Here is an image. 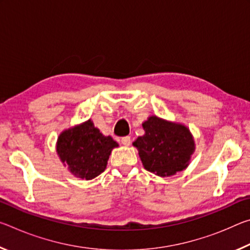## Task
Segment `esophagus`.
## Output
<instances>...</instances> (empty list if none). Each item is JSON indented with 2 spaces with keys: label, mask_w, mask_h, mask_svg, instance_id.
<instances>
[{
  "label": "esophagus",
  "mask_w": 250,
  "mask_h": 250,
  "mask_svg": "<svg viewBox=\"0 0 250 250\" xmlns=\"http://www.w3.org/2000/svg\"><path fill=\"white\" fill-rule=\"evenodd\" d=\"M121 143H122V145H124V146H130L131 138H130V137H124V138H121Z\"/></svg>",
  "instance_id": "34e87169"
}]
</instances>
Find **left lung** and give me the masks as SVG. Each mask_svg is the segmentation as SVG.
Returning <instances> with one entry per match:
<instances>
[{
	"instance_id": "1",
	"label": "left lung",
	"mask_w": 250,
	"mask_h": 250,
	"mask_svg": "<svg viewBox=\"0 0 250 250\" xmlns=\"http://www.w3.org/2000/svg\"><path fill=\"white\" fill-rule=\"evenodd\" d=\"M146 133L133 142L146 170L170 176L188 167L194 140L186 126L150 117L142 125Z\"/></svg>"
}]
</instances>
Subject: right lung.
<instances>
[{
    "label": "right lung",
    "instance_id": "add662e5",
    "mask_svg": "<svg viewBox=\"0 0 250 250\" xmlns=\"http://www.w3.org/2000/svg\"><path fill=\"white\" fill-rule=\"evenodd\" d=\"M118 143L104 137L92 121L66 130L57 140V153L74 175L92 180L104 171L109 155Z\"/></svg>",
    "mask_w": 250,
    "mask_h": 250
}]
</instances>
